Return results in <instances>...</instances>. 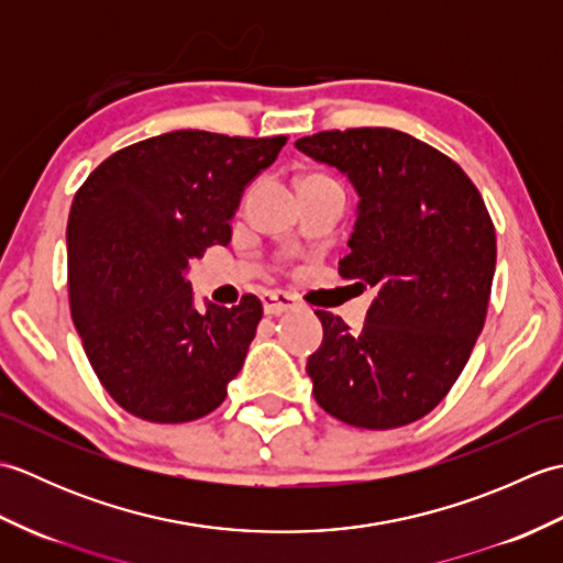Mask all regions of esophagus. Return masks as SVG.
I'll list each match as a JSON object with an SVG mask.
<instances>
[{"mask_svg": "<svg viewBox=\"0 0 563 563\" xmlns=\"http://www.w3.org/2000/svg\"><path fill=\"white\" fill-rule=\"evenodd\" d=\"M261 302H263V312L271 314V317L285 314V312H290V309H295L292 297L288 292H278V290L263 295Z\"/></svg>", "mask_w": 563, "mask_h": 563, "instance_id": "obj_1", "label": "esophagus"}]
</instances>
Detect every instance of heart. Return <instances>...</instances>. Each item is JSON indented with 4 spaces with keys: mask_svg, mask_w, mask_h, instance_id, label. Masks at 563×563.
<instances>
[{
    "mask_svg": "<svg viewBox=\"0 0 563 563\" xmlns=\"http://www.w3.org/2000/svg\"><path fill=\"white\" fill-rule=\"evenodd\" d=\"M307 178H314V176H307Z\"/></svg>",
    "mask_w": 563,
    "mask_h": 563,
    "instance_id": "heart-1",
    "label": "heart"
}]
</instances>
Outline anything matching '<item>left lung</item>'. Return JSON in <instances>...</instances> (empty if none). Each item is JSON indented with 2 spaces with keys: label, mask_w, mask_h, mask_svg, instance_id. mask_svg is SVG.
Returning a JSON list of instances; mask_svg holds the SVG:
<instances>
[{
  "label": "left lung",
  "mask_w": 563,
  "mask_h": 563,
  "mask_svg": "<svg viewBox=\"0 0 563 563\" xmlns=\"http://www.w3.org/2000/svg\"><path fill=\"white\" fill-rule=\"evenodd\" d=\"M295 147L351 178L361 202L339 273L377 288L361 333L317 312L324 341L307 361L314 399L355 428L413 423L445 399L484 329L492 214L457 162L401 130H324Z\"/></svg>",
  "instance_id": "obj_1"
}]
</instances>
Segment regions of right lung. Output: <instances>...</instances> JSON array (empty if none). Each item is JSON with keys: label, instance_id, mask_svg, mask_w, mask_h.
Here are the masks:
<instances>
[{"label": "right lung", "instance_id": "add662e5", "mask_svg": "<svg viewBox=\"0 0 563 563\" xmlns=\"http://www.w3.org/2000/svg\"><path fill=\"white\" fill-rule=\"evenodd\" d=\"M288 137L174 130L118 150L67 220L71 321L103 389L142 421L188 423L227 397L263 307H194L190 261L227 246L244 186Z\"/></svg>", "mask_w": 563, "mask_h": 563}]
</instances>
